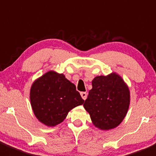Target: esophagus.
<instances>
[{"mask_svg": "<svg viewBox=\"0 0 156 156\" xmlns=\"http://www.w3.org/2000/svg\"><path fill=\"white\" fill-rule=\"evenodd\" d=\"M81 98H82V99L85 101L86 98H87V94L86 93V92H81Z\"/></svg>", "mask_w": 156, "mask_h": 156, "instance_id": "esophagus-1", "label": "esophagus"}]
</instances>
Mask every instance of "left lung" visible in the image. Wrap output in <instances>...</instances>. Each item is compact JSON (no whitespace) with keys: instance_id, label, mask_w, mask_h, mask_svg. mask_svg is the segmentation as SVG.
Instances as JSON below:
<instances>
[{"instance_id":"obj_1","label":"left lung","mask_w":156,"mask_h":156,"mask_svg":"<svg viewBox=\"0 0 156 156\" xmlns=\"http://www.w3.org/2000/svg\"><path fill=\"white\" fill-rule=\"evenodd\" d=\"M91 83L92 89L83 106L95 127L101 130L114 129L122 123L129 110V87L116 72L96 76Z\"/></svg>"}]
</instances>
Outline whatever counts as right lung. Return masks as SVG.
Masks as SVG:
<instances>
[{"label": "right lung", "mask_w": 156, "mask_h": 156, "mask_svg": "<svg viewBox=\"0 0 156 156\" xmlns=\"http://www.w3.org/2000/svg\"><path fill=\"white\" fill-rule=\"evenodd\" d=\"M32 109L37 120L47 126H55L84 100L73 83L63 74L50 70L35 80L30 91Z\"/></svg>", "instance_id": "obj_1"}]
</instances>
